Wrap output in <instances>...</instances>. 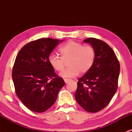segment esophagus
<instances>
[{"mask_svg": "<svg viewBox=\"0 0 132 132\" xmlns=\"http://www.w3.org/2000/svg\"><path fill=\"white\" fill-rule=\"evenodd\" d=\"M64 82L66 84H68L69 82V81H70V79H64Z\"/></svg>", "mask_w": 132, "mask_h": 132, "instance_id": "esophagus-1", "label": "esophagus"}]
</instances>
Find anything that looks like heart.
<instances>
[{"label": "heart", "instance_id": "b5f03b06", "mask_svg": "<svg viewBox=\"0 0 132 132\" xmlns=\"http://www.w3.org/2000/svg\"><path fill=\"white\" fill-rule=\"evenodd\" d=\"M61 57L51 54L48 58V62L54 70L61 71L64 68L65 61L70 59L69 66L60 73L61 77L66 78L75 77L81 73H87L91 69L95 59V50L90 45H84L81 43L69 41L59 48Z\"/></svg>", "mask_w": 132, "mask_h": 132}]
</instances>
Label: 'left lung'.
Segmentation results:
<instances>
[{
	"instance_id": "8db88e82",
	"label": "left lung",
	"mask_w": 132,
	"mask_h": 132,
	"mask_svg": "<svg viewBox=\"0 0 132 132\" xmlns=\"http://www.w3.org/2000/svg\"><path fill=\"white\" fill-rule=\"evenodd\" d=\"M95 50L92 67L78 79L75 97L89 113H97L108 106L116 93L120 66L113 50L104 42L94 38L84 40Z\"/></svg>"
}]
</instances>
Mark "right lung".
<instances>
[{
  "instance_id": "obj_1",
  "label": "right lung",
  "mask_w": 132,
  "mask_h": 132,
  "mask_svg": "<svg viewBox=\"0 0 132 132\" xmlns=\"http://www.w3.org/2000/svg\"><path fill=\"white\" fill-rule=\"evenodd\" d=\"M63 40L40 38L28 43L15 59L12 78L16 94L30 110L43 113L54 104L65 85L55 73L48 58Z\"/></svg>"
}]
</instances>
